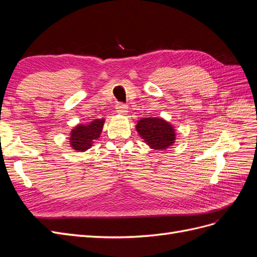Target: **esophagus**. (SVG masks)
<instances>
[{
  "mask_svg": "<svg viewBox=\"0 0 257 257\" xmlns=\"http://www.w3.org/2000/svg\"><path fill=\"white\" fill-rule=\"evenodd\" d=\"M115 110H116V112H118L119 114H126L127 111H128V107L125 104L120 103V104H118V105L115 106Z\"/></svg>",
  "mask_w": 257,
  "mask_h": 257,
  "instance_id": "obj_1",
  "label": "esophagus"
}]
</instances>
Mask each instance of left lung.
<instances>
[{"instance_id":"obj_1","label":"left lung","mask_w":257,"mask_h":257,"mask_svg":"<svg viewBox=\"0 0 257 257\" xmlns=\"http://www.w3.org/2000/svg\"><path fill=\"white\" fill-rule=\"evenodd\" d=\"M136 131L144 143L151 149L164 151L176 141V130L173 124L163 118H143L137 121Z\"/></svg>"}]
</instances>
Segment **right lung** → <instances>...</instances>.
<instances>
[{
	"mask_svg": "<svg viewBox=\"0 0 257 257\" xmlns=\"http://www.w3.org/2000/svg\"><path fill=\"white\" fill-rule=\"evenodd\" d=\"M105 119H95L88 124H78L69 134V145L77 152H84L102 134Z\"/></svg>",
	"mask_w": 257,
	"mask_h": 257,
	"instance_id": "obj_1",
	"label": "right lung"
}]
</instances>
